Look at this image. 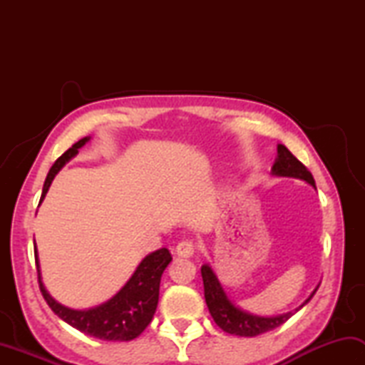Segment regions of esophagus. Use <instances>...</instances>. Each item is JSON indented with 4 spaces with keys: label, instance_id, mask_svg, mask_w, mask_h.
I'll return each mask as SVG.
<instances>
[{
    "label": "esophagus",
    "instance_id": "34e87169",
    "mask_svg": "<svg viewBox=\"0 0 365 365\" xmlns=\"http://www.w3.org/2000/svg\"><path fill=\"white\" fill-rule=\"evenodd\" d=\"M195 250H196V246L191 242V240H183V242L177 245L175 252H177V255H180V257H192Z\"/></svg>",
    "mask_w": 365,
    "mask_h": 365
}]
</instances>
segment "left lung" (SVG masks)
I'll return each instance as SVG.
<instances>
[{
    "instance_id": "1",
    "label": "left lung",
    "mask_w": 365,
    "mask_h": 365,
    "mask_svg": "<svg viewBox=\"0 0 365 365\" xmlns=\"http://www.w3.org/2000/svg\"><path fill=\"white\" fill-rule=\"evenodd\" d=\"M271 174L277 177L299 178V180H304L315 188V180L312 174L309 173V169L282 144L277 145V158L274 161L273 168H271ZM200 273H202L207 307L208 311H210L215 323L218 324L224 332H229V334H234V336H242V337H254L281 327V324H284L287 320H289L293 314H297L301 307H304L307 302L312 299L317 289L320 287L317 285L315 290L311 293V297L302 302L299 307L294 309V311L282 314V315H276V317H260V315H254L243 311V309L237 307L234 302L229 299V297L226 294V292H224L221 282L213 273L210 265H202Z\"/></svg>"
}]
</instances>
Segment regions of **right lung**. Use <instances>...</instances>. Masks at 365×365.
<instances>
[{"mask_svg": "<svg viewBox=\"0 0 365 365\" xmlns=\"http://www.w3.org/2000/svg\"><path fill=\"white\" fill-rule=\"evenodd\" d=\"M89 139V136L80 139L78 143H75L71 149L66 150L54 161L48 175L45 178L41 202L43 200L46 191H48L54 175L59 173L66 163L71 161L78 153V149H81ZM34 255L38 287H41V292L46 304L51 307V311L61 320H64L71 327L84 332V334L102 340H113V342H127V340L136 339L147 328V324L152 322L158 304L161 274L169 265V262L173 260L170 252L166 247L150 252L141 260L133 276L128 279L127 284L111 299H108L97 307L76 311V309L63 306L61 302L51 298V294L46 292L42 282L41 265H38L36 246Z\"/></svg>", "mask_w": 365, "mask_h": 365, "instance_id": "obj_1", "label": "right lung"}]
</instances>
